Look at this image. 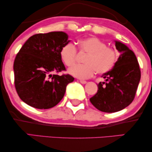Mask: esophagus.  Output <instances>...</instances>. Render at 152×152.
<instances>
[{
  "instance_id": "34e87169",
  "label": "esophagus",
  "mask_w": 152,
  "mask_h": 152,
  "mask_svg": "<svg viewBox=\"0 0 152 152\" xmlns=\"http://www.w3.org/2000/svg\"><path fill=\"white\" fill-rule=\"evenodd\" d=\"M80 83H82V84H86V83L87 82L86 81H85V80H80Z\"/></svg>"
}]
</instances>
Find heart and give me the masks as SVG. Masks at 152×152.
Returning <instances> with one entry per match:
<instances>
[{
	"mask_svg": "<svg viewBox=\"0 0 152 152\" xmlns=\"http://www.w3.org/2000/svg\"><path fill=\"white\" fill-rule=\"evenodd\" d=\"M77 49L86 53L83 62L68 70L71 75L79 79H88L95 72L103 75L113 69L118 61V53L115 50L107 47V44L95 37L80 39L77 41ZM77 48L73 44L68 43L60 50V57L66 66H72L77 59Z\"/></svg>",
	"mask_w": 152,
	"mask_h": 152,
	"instance_id": "1",
	"label": "heart"
}]
</instances>
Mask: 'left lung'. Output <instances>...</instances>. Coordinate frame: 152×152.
<instances>
[{"label":"left lung","instance_id":"8db88e82","mask_svg":"<svg viewBox=\"0 0 152 152\" xmlns=\"http://www.w3.org/2000/svg\"><path fill=\"white\" fill-rule=\"evenodd\" d=\"M115 48L120 53L115 66L103 75L106 82L97 84V93L90 98L96 109L107 113L119 111L132 102L141 76L134 52L119 41H115Z\"/></svg>","mask_w":152,"mask_h":152}]
</instances>
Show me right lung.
Wrapping results in <instances>:
<instances>
[{"instance_id":"obj_1","label":"right lung","mask_w":152,"mask_h":152,"mask_svg":"<svg viewBox=\"0 0 152 152\" xmlns=\"http://www.w3.org/2000/svg\"><path fill=\"white\" fill-rule=\"evenodd\" d=\"M63 32L40 33L30 37L14 62V86L21 100L39 109L54 107L61 100L68 84L74 81L66 71L59 53L68 43Z\"/></svg>"}]
</instances>
